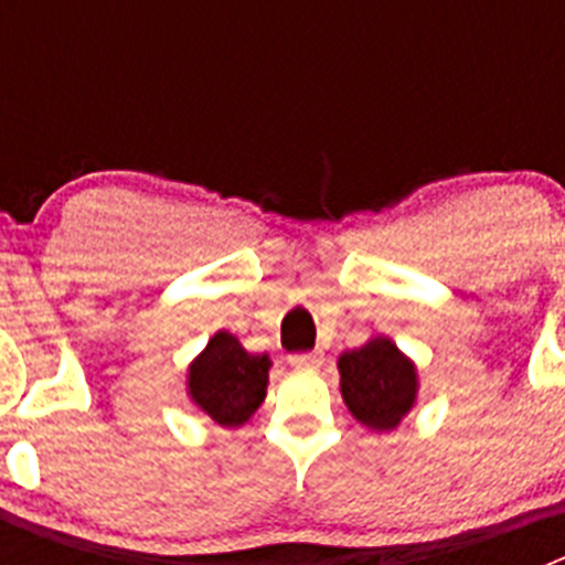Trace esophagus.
Segmentation results:
<instances>
[{
	"label": "esophagus",
	"instance_id": "esophagus-1",
	"mask_svg": "<svg viewBox=\"0 0 565 565\" xmlns=\"http://www.w3.org/2000/svg\"><path fill=\"white\" fill-rule=\"evenodd\" d=\"M288 362H291L294 367H319V364H322V351L291 353V356H288Z\"/></svg>",
	"mask_w": 565,
	"mask_h": 565
}]
</instances>
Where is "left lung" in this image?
I'll list each match as a JSON object with an SVG mask.
<instances>
[{"label": "left lung", "mask_w": 565, "mask_h": 565, "mask_svg": "<svg viewBox=\"0 0 565 565\" xmlns=\"http://www.w3.org/2000/svg\"><path fill=\"white\" fill-rule=\"evenodd\" d=\"M339 387L353 418L384 433L413 411L418 373L391 339L376 337L339 356Z\"/></svg>", "instance_id": "8db88e82"}]
</instances>
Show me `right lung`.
I'll return each mask as SVG.
<instances>
[{
	"label": "right lung",
	"instance_id": "1",
	"mask_svg": "<svg viewBox=\"0 0 565 565\" xmlns=\"http://www.w3.org/2000/svg\"><path fill=\"white\" fill-rule=\"evenodd\" d=\"M268 367L266 353H248L237 337L217 331L189 364V396L221 427H239L266 398Z\"/></svg>",
	"mask_w": 565,
	"mask_h": 565
}]
</instances>
